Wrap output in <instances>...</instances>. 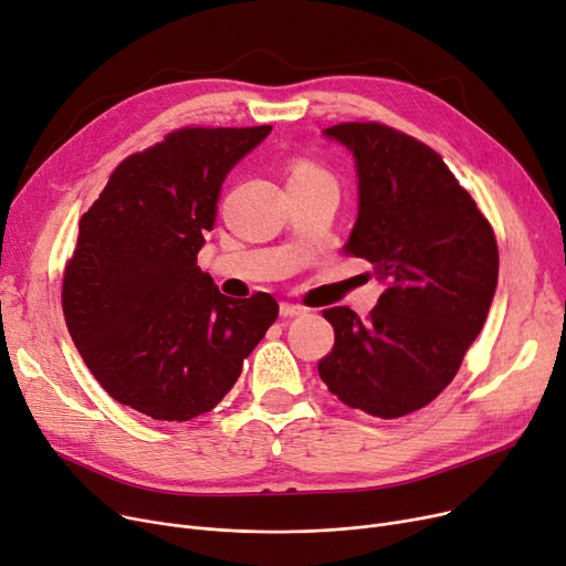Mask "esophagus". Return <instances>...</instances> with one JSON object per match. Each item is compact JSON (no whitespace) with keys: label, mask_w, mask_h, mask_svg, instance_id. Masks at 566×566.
I'll list each match as a JSON object with an SVG mask.
<instances>
[{"label":"esophagus","mask_w":566,"mask_h":566,"mask_svg":"<svg viewBox=\"0 0 566 566\" xmlns=\"http://www.w3.org/2000/svg\"><path fill=\"white\" fill-rule=\"evenodd\" d=\"M279 311H281V317H300V315H306V308H304V306L287 304V302H283Z\"/></svg>","instance_id":"1"}]
</instances>
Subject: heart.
Returning a JSON list of instances; mask_svg holds the SVG:
<instances>
[{"label":"heart","mask_w":566,"mask_h":566,"mask_svg":"<svg viewBox=\"0 0 566 566\" xmlns=\"http://www.w3.org/2000/svg\"><path fill=\"white\" fill-rule=\"evenodd\" d=\"M317 181H329L334 184L332 172L319 164L315 158L300 156L290 164V177L287 184H317Z\"/></svg>","instance_id":"b5f03b06"}]
</instances>
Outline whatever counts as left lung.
<instances>
[{
	"instance_id": "1",
	"label": "left lung",
	"mask_w": 566,
	"mask_h": 566,
	"mask_svg": "<svg viewBox=\"0 0 566 566\" xmlns=\"http://www.w3.org/2000/svg\"><path fill=\"white\" fill-rule=\"evenodd\" d=\"M357 158L359 213L347 251L387 283L366 319L322 311L334 347L317 361L345 406L380 419L421 410L455 378L497 285L489 219L421 140L380 122L325 128Z\"/></svg>"
}]
</instances>
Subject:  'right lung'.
<instances>
[{"instance_id": "right-lung-1", "label": "right lung", "mask_w": 566, "mask_h": 566, "mask_svg": "<svg viewBox=\"0 0 566 566\" xmlns=\"http://www.w3.org/2000/svg\"><path fill=\"white\" fill-rule=\"evenodd\" d=\"M272 126H184L126 156L83 213L62 308L80 357L122 406L158 421L213 410L279 317L230 300L198 266L221 184Z\"/></svg>"}]
</instances>
